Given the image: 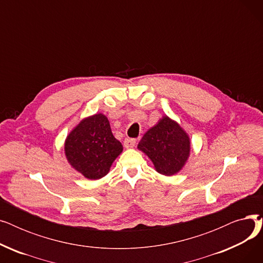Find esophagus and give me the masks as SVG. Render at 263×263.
Instances as JSON below:
<instances>
[{"label": "esophagus", "mask_w": 263, "mask_h": 263, "mask_svg": "<svg viewBox=\"0 0 263 263\" xmlns=\"http://www.w3.org/2000/svg\"><path fill=\"white\" fill-rule=\"evenodd\" d=\"M123 144H124V147H126V148H133L135 146L136 142H135L134 139H130V137H127V139H124Z\"/></svg>", "instance_id": "1"}]
</instances>
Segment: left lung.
<instances>
[{
  "label": "left lung",
  "instance_id": "left-lung-1",
  "mask_svg": "<svg viewBox=\"0 0 263 263\" xmlns=\"http://www.w3.org/2000/svg\"><path fill=\"white\" fill-rule=\"evenodd\" d=\"M122 149L110 130L107 117L101 113L81 120L65 141L69 164L91 180L101 179L109 172Z\"/></svg>",
  "mask_w": 263,
  "mask_h": 263
}]
</instances>
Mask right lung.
<instances>
[{"mask_svg": "<svg viewBox=\"0 0 263 263\" xmlns=\"http://www.w3.org/2000/svg\"><path fill=\"white\" fill-rule=\"evenodd\" d=\"M137 148L153 161L158 173L173 176L185 165L191 142L187 133L176 121L164 116L144 134Z\"/></svg>", "mask_w": 263, "mask_h": 263, "instance_id": "right-lung-1", "label": "right lung"}]
</instances>
